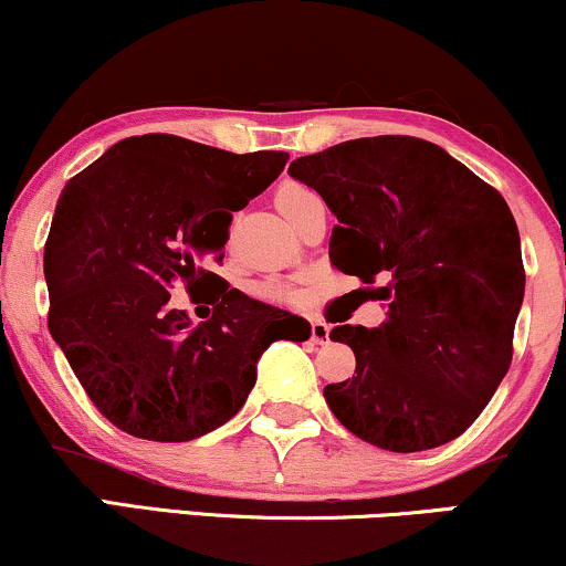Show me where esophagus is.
I'll return each mask as SVG.
<instances>
[{
	"label": "esophagus",
	"instance_id": "34e87169",
	"mask_svg": "<svg viewBox=\"0 0 566 566\" xmlns=\"http://www.w3.org/2000/svg\"><path fill=\"white\" fill-rule=\"evenodd\" d=\"M328 334H332V326H328L326 321H321V318L311 321V339L316 342V345H326Z\"/></svg>",
	"mask_w": 566,
	"mask_h": 566
}]
</instances>
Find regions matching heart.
<instances>
[{
  "label": "heart",
  "mask_w": 566,
  "mask_h": 566,
  "mask_svg": "<svg viewBox=\"0 0 566 566\" xmlns=\"http://www.w3.org/2000/svg\"><path fill=\"white\" fill-rule=\"evenodd\" d=\"M305 190H307V188H303V185H295V182H290V185H284V188H279V192H276L279 209H282V206L287 203V200L303 196ZM263 292H266L269 297H284V295H287V292H284L282 287H274V284H271V287H263Z\"/></svg>",
  "instance_id": "obj_1"
}]
</instances>
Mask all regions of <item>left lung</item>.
I'll list each match as a JSON object with an SVG mask.
<instances>
[{
    "label": "left lung",
    "mask_w": 566,
    "mask_h": 566,
    "mask_svg": "<svg viewBox=\"0 0 566 566\" xmlns=\"http://www.w3.org/2000/svg\"><path fill=\"white\" fill-rule=\"evenodd\" d=\"M339 227L328 259L378 284L376 328L334 326L355 376L324 389L342 426L389 452H423L468 431L512 363L522 295L520 232L506 200L436 143L345 140L290 164Z\"/></svg>",
    "instance_id": "8db88e82"
}]
</instances>
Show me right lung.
I'll return each instance as SVG.
<instances>
[{
  "mask_svg": "<svg viewBox=\"0 0 566 566\" xmlns=\"http://www.w3.org/2000/svg\"><path fill=\"white\" fill-rule=\"evenodd\" d=\"M290 154H230L177 135L125 138L64 185L44 248L49 332L104 418L148 441H192L245 405L271 342L311 324L230 290L221 259L232 211L282 175ZM175 283L214 290L192 327ZM292 323L296 332L284 335Z\"/></svg>",
  "mask_w": 566,
  "mask_h": 566,
  "instance_id": "obj_1",
  "label": "right lung"
}]
</instances>
